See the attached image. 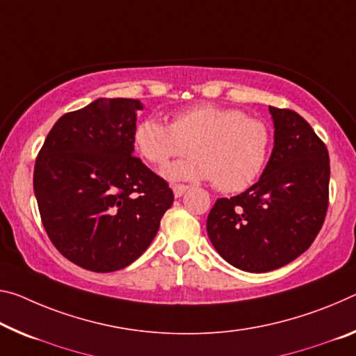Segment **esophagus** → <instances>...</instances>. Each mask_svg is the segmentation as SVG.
<instances>
[{
  "mask_svg": "<svg viewBox=\"0 0 356 356\" xmlns=\"http://www.w3.org/2000/svg\"><path fill=\"white\" fill-rule=\"evenodd\" d=\"M187 190H188L187 185H182V184L172 185V191H174V196H176V198H180V196H182Z\"/></svg>",
  "mask_w": 356,
  "mask_h": 356,
  "instance_id": "obj_1",
  "label": "esophagus"
}]
</instances>
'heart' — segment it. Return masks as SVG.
Returning <instances> with one entry per match:
<instances>
[{
    "label": "heart",
    "instance_id": "heart-1",
    "mask_svg": "<svg viewBox=\"0 0 356 356\" xmlns=\"http://www.w3.org/2000/svg\"><path fill=\"white\" fill-rule=\"evenodd\" d=\"M133 144L145 161L158 168L188 149L191 155L168 166L165 177L213 180L216 188L233 193L250 187L263 172L273 133L263 120L239 109L201 104L176 112L171 125L155 115L143 118L134 127Z\"/></svg>",
    "mask_w": 356,
    "mask_h": 356
}]
</instances>
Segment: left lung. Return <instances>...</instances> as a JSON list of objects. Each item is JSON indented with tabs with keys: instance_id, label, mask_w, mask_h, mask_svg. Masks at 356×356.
Instances as JSON below:
<instances>
[{
	"instance_id": "left-lung-1",
	"label": "left lung",
	"mask_w": 356,
	"mask_h": 356,
	"mask_svg": "<svg viewBox=\"0 0 356 356\" xmlns=\"http://www.w3.org/2000/svg\"><path fill=\"white\" fill-rule=\"evenodd\" d=\"M269 112L274 147L261 177L244 193L218 198L206 223L218 255L247 273L279 269L306 252L328 209L326 145L295 111Z\"/></svg>"
}]
</instances>
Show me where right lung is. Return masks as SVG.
<instances>
[{
    "label": "right lung",
    "mask_w": 356,
    "mask_h": 356,
    "mask_svg": "<svg viewBox=\"0 0 356 356\" xmlns=\"http://www.w3.org/2000/svg\"><path fill=\"white\" fill-rule=\"evenodd\" d=\"M143 109L139 99L98 98L60 117L36 158L44 228L61 255L93 273L143 255L174 201L165 180L133 156Z\"/></svg>",
    "instance_id": "right-lung-1"
}]
</instances>
